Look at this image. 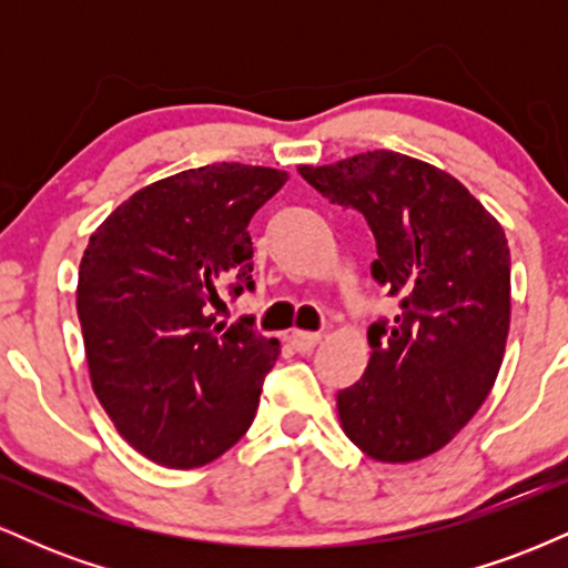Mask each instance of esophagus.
I'll list each match as a JSON object with an SVG mask.
<instances>
[{
	"label": "esophagus",
	"mask_w": 568,
	"mask_h": 568,
	"mask_svg": "<svg viewBox=\"0 0 568 568\" xmlns=\"http://www.w3.org/2000/svg\"><path fill=\"white\" fill-rule=\"evenodd\" d=\"M321 334H317V331H293L291 334V344L293 347H296L298 352H310V349H315L317 344H321Z\"/></svg>",
	"instance_id": "1"
}]
</instances>
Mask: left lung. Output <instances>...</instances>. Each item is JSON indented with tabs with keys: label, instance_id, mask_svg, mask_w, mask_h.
<instances>
[{
	"label": "left lung",
	"instance_id": "left-lung-1",
	"mask_svg": "<svg viewBox=\"0 0 568 568\" xmlns=\"http://www.w3.org/2000/svg\"><path fill=\"white\" fill-rule=\"evenodd\" d=\"M298 173L363 213L379 253L371 275L400 304L368 328L363 379L338 389L344 433L371 459H425L497 382L510 331L505 230L454 175L387 149Z\"/></svg>",
	"mask_w": 568,
	"mask_h": 568
}]
</instances>
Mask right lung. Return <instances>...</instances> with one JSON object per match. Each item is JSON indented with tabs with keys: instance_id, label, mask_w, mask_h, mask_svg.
Instances as JSON below:
<instances>
[{
	"instance_id": "1",
	"label": "right lung",
	"mask_w": 568,
	"mask_h": 568,
	"mask_svg": "<svg viewBox=\"0 0 568 568\" xmlns=\"http://www.w3.org/2000/svg\"><path fill=\"white\" fill-rule=\"evenodd\" d=\"M288 173L213 162L143 186L98 226L77 315L93 389L135 452L165 467L219 459L251 427L277 338L216 317L253 291V213Z\"/></svg>"
}]
</instances>
